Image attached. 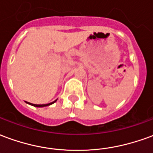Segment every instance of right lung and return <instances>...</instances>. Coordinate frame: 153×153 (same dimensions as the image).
Returning <instances> with one entry per match:
<instances>
[{
	"mask_svg": "<svg viewBox=\"0 0 153 153\" xmlns=\"http://www.w3.org/2000/svg\"><path fill=\"white\" fill-rule=\"evenodd\" d=\"M56 102V101H54V102H52L48 103V104H42V105H36V104H32V103H29V104L33 106H37V107H42V106H49V105H51V104H53V103Z\"/></svg>",
	"mask_w": 153,
	"mask_h": 153,
	"instance_id": "add662e5",
	"label": "right lung"
}]
</instances>
